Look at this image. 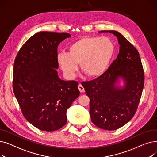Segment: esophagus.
<instances>
[{
    "label": "esophagus",
    "mask_w": 157,
    "mask_h": 157,
    "mask_svg": "<svg viewBox=\"0 0 157 157\" xmlns=\"http://www.w3.org/2000/svg\"><path fill=\"white\" fill-rule=\"evenodd\" d=\"M78 89H79V92H80L81 93H83V92H85V88H84V87H83V86H82L81 84H79V85H78Z\"/></svg>",
    "instance_id": "1"
}]
</instances>
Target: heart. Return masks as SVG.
Instances as JSON below:
<instances>
[{
  "label": "heart",
  "instance_id": "heart-1",
  "mask_svg": "<svg viewBox=\"0 0 157 157\" xmlns=\"http://www.w3.org/2000/svg\"><path fill=\"white\" fill-rule=\"evenodd\" d=\"M114 53V46L108 37H83L69 47L68 53H60L57 60L65 76L72 79L78 64L86 76L94 78L101 76L109 65Z\"/></svg>",
  "mask_w": 157,
  "mask_h": 157
}]
</instances>
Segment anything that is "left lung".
<instances>
[{
  "instance_id": "1",
  "label": "left lung",
  "mask_w": 157,
  "mask_h": 157,
  "mask_svg": "<svg viewBox=\"0 0 157 157\" xmlns=\"http://www.w3.org/2000/svg\"><path fill=\"white\" fill-rule=\"evenodd\" d=\"M109 32L118 39L120 45L116 60L108 69L97 78L82 83L90 98V114L97 127L117 130L133 118L141 99L144 75L141 58L137 49L120 32ZM121 77L123 87L115 85Z\"/></svg>"
}]
</instances>
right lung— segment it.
I'll list each match as a JSON object with an SVG mask.
<instances>
[{"label":"right lung","mask_w":157,"mask_h":157,"mask_svg":"<svg viewBox=\"0 0 157 157\" xmlns=\"http://www.w3.org/2000/svg\"><path fill=\"white\" fill-rule=\"evenodd\" d=\"M68 33L39 32L29 38L14 63L13 88L22 114L38 129L52 132L67 123L66 112L79 95L78 83L58 76L57 48Z\"/></svg>","instance_id":"add662e5"}]
</instances>
